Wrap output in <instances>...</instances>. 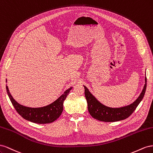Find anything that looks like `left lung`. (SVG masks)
Returning <instances> with one entry per match:
<instances>
[{
    "label": "left lung",
    "instance_id": "1",
    "mask_svg": "<svg viewBox=\"0 0 153 153\" xmlns=\"http://www.w3.org/2000/svg\"><path fill=\"white\" fill-rule=\"evenodd\" d=\"M84 86V85H83ZM147 86V78L145 77V85L139 97L129 105L120 108H110L100 102L91 94L88 89L84 86L85 95L88 104V110L90 114L95 119L102 122H116L127 119L137 108L141 102L146 93Z\"/></svg>",
    "mask_w": 153,
    "mask_h": 153
}]
</instances>
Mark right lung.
Wrapping results in <instances>:
<instances>
[{
    "label": "right lung",
    "mask_w": 153,
    "mask_h": 153,
    "mask_svg": "<svg viewBox=\"0 0 153 153\" xmlns=\"http://www.w3.org/2000/svg\"><path fill=\"white\" fill-rule=\"evenodd\" d=\"M72 89V87L67 89L57 100L46 106L29 108L17 102L12 97L6 85L9 98L16 111L25 120L37 124H49L58 119L63 110V102Z\"/></svg>",
    "instance_id": "obj_1"
}]
</instances>
